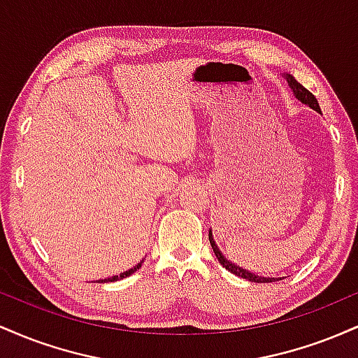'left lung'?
Here are the masks:
<instances>
[{
  "instance_id": "1",
  "label": "left lung",
  "mask_w": 358,
  "mask_h": 358,
  "mask_svg": "<svg viewBox=\"0 0 358 358\" xmlns=\"http://www.w3.org/2000/svg\"><path fill=\"white\" fill-rule=\"evenodd\" d=\"M286 80H287V84H289V87L293 89L294 96H296L298 99L303 102V104H308V106H310V108L320 110L318 101H316V97L313 96V94L310 92V90L303 87V85L299 84V82H298L296 79H294L293 76H289V73H286ZM208 241H210V245H212L213 252H215V256H217V259H219L220 264L224 266V268L227 269V271H231V273L237 274V276H241V278H244V279H249V281H254V282H273V281H279L278 278H261V276H256V274L249 273V271L242 269V268H239V266L232 264L231 261H227V259L222 256V252L219 250V248H217V245H215V241H213V237H212V231L208 232Z\"/></svg>"
}]
</instances>
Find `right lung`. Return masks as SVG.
I'll return each instance as SVG.
<instances>
[{"label": "right lung", "instance_id": "1", "mask_svg": "<svg viewBox=\"0 0 358 358\" xmlns=\"http://www.w3.org/2000/svg\"><path fill=\"white\" fill-rule=\"evenodd\" d=\"M141 264H143V261L139 262V264L134 266V268H131L129 271H126V273L119 274V276H113V278H108V279H104V282H113V281H119V279H122V278H127V276H131V274H133V273H136V271H138L139 268H141Z\"/></svg>", "mask_w": 358, "mask_h": 358}]
</instances>
